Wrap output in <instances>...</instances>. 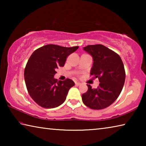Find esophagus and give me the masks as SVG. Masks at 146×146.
Returning <instances> with one entry per match:
<instances>
[{
	"label": "esophagus",
	"instance_id": "obj_1",
	"mask_svg": "<svg viewBox=\"0 0 146 146\" xmlns=\"http://www.w3.org/2000/svg\"><path fill=\"white\" fill-rule=\"evenodd\" d=\"M80 84H81V83H80V82H75V86H80Z\"/></svg>",
	"mask_w": 146,
	"mask_h": 146
}]
</instances>
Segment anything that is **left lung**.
Listing matches in <instances>:
<instances>
[{
	"instance_id": "obj_1",
	"label": "left lung",
	"mask_w": 146,
	"mask_h": 146,
	"mask_svg": "<svg viewBox=\"0 0 146 146\" xmlns=\"http://www.w3.org/2000/svg\"><path fill=\"white\" fill-rule=\"evenodd\" d=\"M84 50L92 56L93 64L90 74L98 78L99 86L96 89L87 84V92L82 94L84 104L93 110H102L117 100L125 82L124 66L120 56L102 44L88 45Z\"/></svg>"
}]
</instances>
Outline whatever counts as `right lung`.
Returning a JSON list of instances; mask_svg holds the SVG:
<instances>
[{"mask_svg": "<svg viewBox=\"0 0 146 146\" xmlns=\"http://www.w3.org/2000/svg\"><path fill=\"white\" fill-rule=\"evenodd\" d=\"M78 48L48 44L32 53L24 70V79L29 95L38 106L54 108L66 100L75 83L70 78L58 81L54 75L56 69L63 67L66 58Z\"/></svg>", "mask_w": 146, "mask_h": 146, "instance_id": "obj_1", "label": "right lung"}]
</instances>
